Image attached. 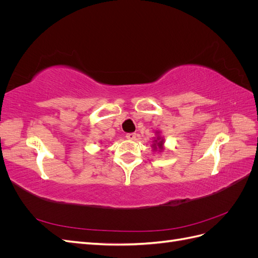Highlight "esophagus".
<instances>
[{
  "label": "esophagus",
  "mask_w": 258,
  "mask_h": 258,
  "mask_svg": "<svg viewBox=\"0 0 258 258\" xmlns=\"http://www.w3.org/2000/svg\"><path fill=\"white\" fill-rule=\"evenodd\" d=\"M126 138L128 140H135L137 138V134H135V132H131V134H127Z\"/></svg>",
  "instance_id": "esophagus-1"
}]
</instances>
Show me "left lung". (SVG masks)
Segmentation results:
<instances>
[{"label": "left lung", "instance_id": "1", "mask_svg": "<svg viewBox=\"0 0 258 258\" xmlns=\"http://www.w3.org/2000/svg\"><path fill=\"white\" fill-rule=\"evenodd\" d=\"M158 134V132H157ZM154 144H153V148L154 150H157V147L158 148H162V144H163V139H161L159 136L157 137V139L156 140H154Z\"/></svg>", "mask_w": 258, "mask_h": 258}]
</instances>
